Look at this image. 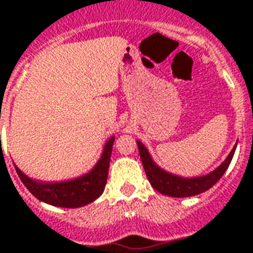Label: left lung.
Masks as SVG:
<instances>
[{
  "label": "left lung",
  "instance_id": "obj_1",
  "mask_svg": "<svg viewBox=\"0 0 253 253\" xmlns=\"http://www.w3.org/2000/svg\"><path fill=\"white\" fill-rule=\"evenodd\" d=\"M136 143H138L140 159H142V165L144 167V172L147 175L148 182L151 183V186L157 191H159L161 194L167 196H173V198L195 196L204 192V191L210 190L215 183L219 182V179L223 176L225 169H228L229 163L234 158L235 148H236V144H235V147L232 148V151L229 152L227 159L216 169H213L208 175L187 179L166 172L165 169H159L150 157L147 148L144 147L139 140H136Z\"/></svg>",
  "mask_w": 253,
  "mask_h": 253
}]
</instances>
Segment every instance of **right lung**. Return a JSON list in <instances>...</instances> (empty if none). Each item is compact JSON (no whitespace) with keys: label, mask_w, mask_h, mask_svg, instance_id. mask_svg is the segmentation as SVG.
I'll return each instance as SVG.
<instances>
[{"label":"right lung","mask_w":253,"mask_h":253,"mask_svg":"<svg viewBox=\"0 0 253 253\" xmlns=\"http://www.w3.org/2000/svg\"><path fill=\"white\" fill-rule=\"evenodd\" d=\"M114 140V136L107 140L103 154L95 167L88 173L74 180L62 183H40L28 178L18 167H15V171L25 187L38 200L57 207H82L98 199L105 190Z\"/></svg>","instance_id":"right-lung-1"}]
</instances>
